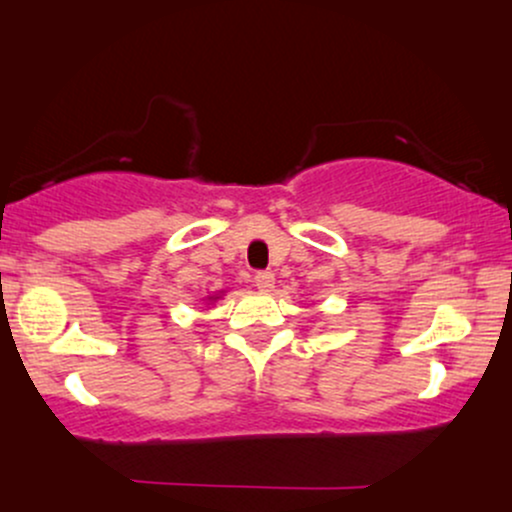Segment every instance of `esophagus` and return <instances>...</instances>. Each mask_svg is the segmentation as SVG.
<instances>
[{
    "instance_id": "34e87169",
    "label": "esophagus",
    "mask_w": 512,
    "mask_h": 512,
    "mask_svg": "<svg viewBox=\"0 0 512 512\" xmlns=\"http://www.w3.org/2000/svg\"><path fill=\"white\" fill-rule=\"evenodd\" d=\"M255 286H257V291L269 293L274 289V274L272 272H257L255 274Z\"/></svg>"
}]
</instances>
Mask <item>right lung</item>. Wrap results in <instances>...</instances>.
<instances>
[{"mask_svg":"<svg viewBox=\"0 0 512 512\" xmlns=\"http://www.w3.org/2000/svg\"><path fill=\"white\" fill-rule=\"evenodd\" d=\"M223 293H226V291H216V293H209V296H207V298H202V301H207V305H211V303H216V301H219V298L223 296Z\"/></svg>","mask_w":512,"mask_h":512,"instance_id":"right-lung-1","label":"right lung"}]
</instances>
